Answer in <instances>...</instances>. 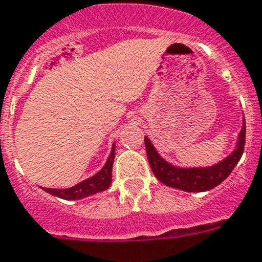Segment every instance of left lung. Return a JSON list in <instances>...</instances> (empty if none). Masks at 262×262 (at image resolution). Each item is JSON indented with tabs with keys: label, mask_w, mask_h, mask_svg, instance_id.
Masks as SVG:
<instances>
[{
	"label": "left lung",
	"mask_w": 262,
	"mask_h": 262,
	"mask_svg": "<svg viewBox=\"0 0 262 262\" xmlns=\"http://www.w3.org/2000/svg\"><path fill=\"white\" fill-rule=\"evenodd\" d=\"M245 135L246 126L245 120H244V126L238 136L237 148L234 152L231 153L230 156H227L225 160L220 161L218 164L205 168L173 167L157 153L152 142L149 141V138L145 137L144 141H145L146 156H148L150 168L155 176L163 184L187 191V192H202V191H208L216 187L230 175L244 153Z\"/></svg>",
	"instance_id": "obj_1"
}]
</instances>
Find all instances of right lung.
<instances>
[{"label": "right lung", "mask_w": 262, "mask_h": 262, "mask_svg": "<svg viewBox=\"0 0 262 262\" xmlns=\"http://www.w3.org/2000/svg\"><path fill=\"white\" fill-rule=\"evenodd\" d=\"M114 146L116 145L113 144L110 156L106 161V164L103 165V168L98 173H95L94 176H91L90 179L83 180V182L78 183L76 186L64 188V190H57V188H42V190L51 193V195L66 199V201H78V199H82V198L90 196V195H94L97 192L107 190L110 184H112L113 161H114V156H116Z\"/></svg>", "instance_id": "obj_1"}]
</instances>
